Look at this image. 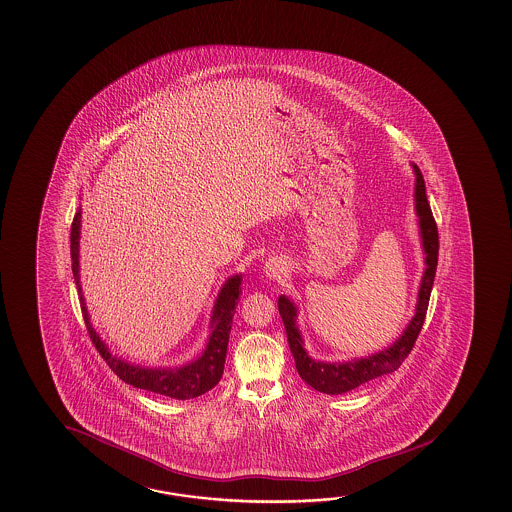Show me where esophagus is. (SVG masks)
I'll return each instance as SVG.
<instances>
[{
  "instance_id": "esophagus-1",
  "label": "esophagus",
  "mask_w": 512,
  "mask_h": 512,
  "mask_svg": "<svg viewBox=\"0 0 512 512\" xmlns=\"http://www.w3.org/2000/svg\"><path fill=\"white\" fill-rule=\"evenodd\" d=\"M265 272H267L271 278H280V274L285 272L283 261L278 260V258H272V260L267 261V265H265Z\"/></svg>"
}]
</instances>
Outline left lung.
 Segmentation results:
<instances>
[{"instance_id":"1","label":"left lung","mask_w":512,"mask_h":512,"mask_svg":"<svg viewBox=\"0 0 512 512\" xmlns=\"http://www.w3.org/2000/svg\"><path fill=\"white\" fill-rule=\"evenodd\" d=\"M414 170L415 177H417L415 179V208H417L423 247L426 252V271L423 274L421 289H419V300L415 307L414 318H412L410 326L406 327L403 337L399 338L390 348L379 351L368 359L349 360L342 364L316 362L305 353L304 346H302L304 342H302L300 331L296 327V307L285 296L278 298V311L282 316L287 342H289V348L293 353L298 375L318 392L329 393V395L351 392V390L359 388L360 384H366L381 375L399 370V366L414 349L415 340L423 329L426 309H428L430 293H432V285H434L435 269H437L439 234H437V225L432 216V208L426 199L425 179L415 164Z\"/></svg>"}]
</instances>
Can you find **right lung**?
<instances>
[{
    "mask_svg": "<svg viewBox=\"0 0 512 512\" xmlns=\"http://www.w3.org/2000/svg\"><path fill=\"white\" fill-rule=\"evenodd\" d=\"M78 234H80V212L75 214L73 225H71V258H73V276L77 282L78 293ZM241 276L230 278L229 282L223 285L221 293L218 296V302L214 307L212 315V335L208 340L205 353L192 364L183 366L179 370H150V368H139V366H130L124 360L115 359L104 342L98 338L95 329L89 324L84 296L80 293V305H82V315L86 320L89 338L93 346L97 348L100 357L108 362L109 368L113 373L135 388L148 390V392L161 393L172 399H194L208 390H212L218 384L223 370H225V359H227V346H229L230 327H232V315L238 304L240 296Z\"/></svg>",
    "mask_w": 512,
    "mask_h": 512,
    "instance_id": "1",
    "label": "right lung"
}]
</instances>
